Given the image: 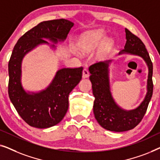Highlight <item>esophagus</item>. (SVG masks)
Listing matches in <instances>:
<instances>
[{
  "label": "esophagus",
  "instance_id": "1",
  "mask_svg": "<svg viewBox=\"0 0 160 160\" xmlns=\"http://www.w3.org/2000/svg\"><path fill=\"white\" fill-rule=\"evenodd\" d=\"M89 76V73L86 68H84L82 71V77L83 78H88Z\"/></svg>",
  "mask_w": 160,
  "mask_h": 160
}]
</instances>
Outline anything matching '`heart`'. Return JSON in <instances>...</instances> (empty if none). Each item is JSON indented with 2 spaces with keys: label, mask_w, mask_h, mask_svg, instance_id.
Listing matches in <instances>:
<instances>
[{
  "label": "heart",
  "mask_w": 160,
  "mask_h": 160,
  "mask_svg": "<svg viewBox=\"0 0 160 160\" xmlns=\"http://www.w3.org/2000/svg\"><path fill=\"white\" fill-rule=\"evenodd\" d=\"M105 38L106 36L102 30H94L87 31L82 35L78 41V49L83 53H89L95 50V48L102 42ZM112 45L113 41L111 39H107L105 41L102 51L100 53V56H104L108 52L109 49L112 47Z\"/></svg>",
  "instance_id": "b5f03b06"
}]
</instances>
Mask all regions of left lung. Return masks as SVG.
<instances>
[{"label":"left lung","mask_w":160,"mask_h":160,"mask_svg":"<svg viewBox=\"0 0 160 160\" xmlns=\"http://www.w3.org/2000/svg\"><path fill=\"white\" fill-rule=\"evenodd\" d=\"M126 43L124 49L119 53L141 57L145 61L148 73L145 98L140 105L132 110L122 108L115 101L111 91L109 60L95 63L89 68L91 76L92 92L95 96L94 115L102 128L113 132H124L132 130L140 123L147 110L153 93V65L149 54L142 41L125 28Z\"/></svg>","instance_id":"8db88e82"}]
</instances>
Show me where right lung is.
Returning <instances> with one entry per match:
<instances>
[{
  "mask_svg": "<svg viewBox=\"0 0 160 160\" xmlns=\"http://www.w3.org/2000/svg\"><path fill=\"white\" fill-rule=\"evenodd\" d=\"M73 25L65 19L42 22L26 32L13 49L8 62V96L22 119L33 128H51L62 121L68 108V95L82 79L83 68H61L47 87L30 92L22 84L23 58L40 45L56 50L55 44L64 42Z\"/></svg>",
  "mask_w": 160,
  "mask_h": 160,
  "instance_id": "1",
  "label": "right lung"
}]
</instances>
